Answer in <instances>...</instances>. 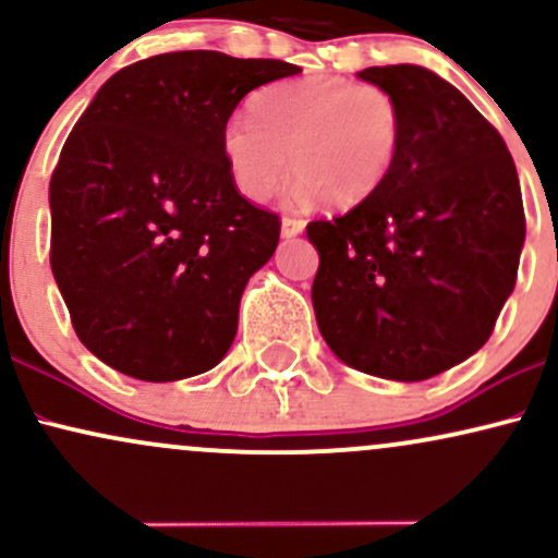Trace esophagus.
I'll use <instances>...</instances> for the list:
<instances>
[{"label": "esophagus", "mask_w": 558, "mask_h": 558, "mask_svg": "<svg viewBox=\"0 0 558 558\" xmlns=\"http://www.w3.org/2000/svg\"><path fill=\"white\" fill-rule=\"evenodd\" d=\"M304 220H299V217H283V222H280V235L283 239H293V235L304 233Z\"/></svg>", "instance_id": "esophagus-1"}]
</instances>
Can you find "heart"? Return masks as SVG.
<instances>
[{"instance_id":"b5f03b06","label":"heart","mask_w":558,"mask_h":558,"mask_svg":"<svg viewBox=\"0 0 558 558\" xmlns=\"http://www.w3.org/2000/svg\"><path fill=\"white\" fill-rule=\"evenodd\" d=\"M403 138L399 99L373 83L330 75L272 83L252 99V118L233 114L220 149L239 194L262 202L286 181L288 157L304 202L332 209L367 202L388 181Z\"/></svg>"}]
</instances>
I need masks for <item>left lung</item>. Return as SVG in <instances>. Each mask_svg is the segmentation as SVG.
Returning a JSON list of instances; mask_svg holds the SVG:
<instances>
[{
    "mask_svg": "<svg viewBox=\"0 0 558 558\" xmlns=\"http://www.w3.org/2000/svg\"><path fill=\"white\" fill-rule=\"evenodd\" d=\"M356 75L399 99L401 151L367 202L306 226L319 254L312 304L338 360L417 383L483 349L514 291L520 178L501 133L433 70Z\"/></svg>",
    "mask_w": 558,
    "mask_h": 558,
    "instance_id": "8db88e82",
    "label": "left lung"
}]
</instances>
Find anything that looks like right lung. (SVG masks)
Here are the masks:
<instances>
[{"mask_svg":"<svg viewBox=\"0 0 558 558\" xmlns=\"http://www.w3.org/2000/svg\"><path fill=\"white\" fill-rule=\"evenodd\" d=\"M296 73L196 49L128 65L96 92L49 183L52 272L96 360L172 383L228 354L280 220L235 191L220 133L248 92Z\"/></svg>","mask_w":558,"mask_h":558,"instance_id":"obj_1","label":"right lung"}]
</instances>
